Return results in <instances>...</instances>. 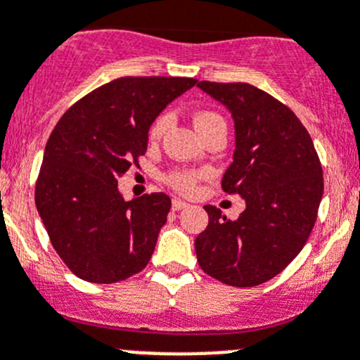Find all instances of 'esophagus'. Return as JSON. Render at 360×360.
Returning a JSON list of instances; mask_svg holds the SVG:
<instances>
[{"instance_id":"1","label":"esophagus","mask_w":360,"mask_h":360,"mask_svg":"<svg viewBox=\"0 0 360 360\" xmlns=\"http://www.w3.org/2000/svg\"><path fill=\"white\" fill-rule=\"evenodd\" d=\"M190 205V203L179 200V198H174L172 200V210H181V209H186V207Z\"/></svg>"}]
</instances>
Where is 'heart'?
<instances>
[{
  "label": "heart",
  "mask_w": 360,
  "mask_h": 360,
  "mask_svg": "<svg viewBox=\"0 0 360 360\" xmlns=\"http://www.w3.org/2000/svg\"><path fill=\"white\" fill-rule=\"evenodd\" d=\"M193 120H195V127H197L198 132L205 130L207 127L214 125V123H224V120L214 111L197 112ZM170 122H172V116H170L169 112H163V115H160L150 127V141L162 139V136L167 132V129L170 127ZM203 176H205V172H202V170L172 169L170 172L165 174V181L169 186H172L174 190L179 191V193L191 195L195 190H197L198 181H200Z\"/></svg>",
  "instance_id": "1"
}]
</instances>
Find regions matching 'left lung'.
I'll return each instance as SVG.
<instances>
[{"mask_svg":"<svg viewBox=\"0 0 360 360\" xmlns=\"http://www.w3.org/2000/svg\"><path fill=\"white\" fill-rule=\"evenodd\" d=\"M231 111L233 163L221 186L240 195L245 210L230 221L214 205L195 240L207 275L235 288H252L281 274L307 244L324 193L314 141L294 112L249 83L200 82Z\"/></svg>","mask_w":360,"mask_h":360,"instance_id":"8db88e82","label":"left lung"}]
</instances>
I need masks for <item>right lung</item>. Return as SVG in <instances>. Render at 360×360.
Masks as SVG:
<instances>
[{
	"instance_id": "add662e5",
	"label": "right lung",
	"mask_w": 360,
	"mask_h": 360,
	"mask_svg": "<svg viewBox=\"0 0 360 360\" xmlns=\"http://www.w3.org/2000/svg\"><path fill=\"white\" fill-rule=\"evenodd\" d=\"M195 78L123 76L86 94L46 143L34 202L53 249L76 277L112 284L151 259L170 198L125 202L118 179L146 153L148 130Z\"/></svg>"
}]
</instances>
